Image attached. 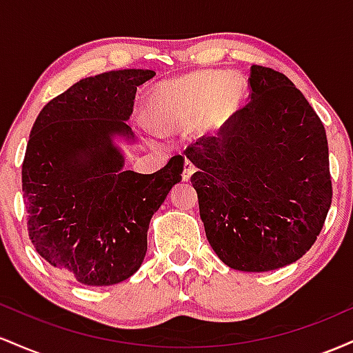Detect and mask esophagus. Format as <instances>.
<instances>
[{
    "mask_svg": "<svg viewBox=\"0 0 353 353\" xmlns=\"http://www.w3.org/2000/svg\"><path fill=\"white\" fill-rule=\"evenodd\" d=\"M194 172H196V165H194V163H190V161H185L184 171H182V179L189 181L190 176H192Z\"/></svg>",
    "mask_w": 353,
    "mask_h": 353,
    "instance_id": "esophagus-1",
    "label": "esophagus"
}]
</instances>
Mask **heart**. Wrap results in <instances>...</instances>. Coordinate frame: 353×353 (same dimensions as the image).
Segmentation results:
<instances>
[{
	"label": "heart",
	"mask_w": 353,
	"mask_h": 353,
	"mask_svg": "<svg viewBox=\"0 0 353 353\" xmlns=\"http://www.w3.org/2000/svg\"><path fill=\"white\" fill-rule=\"evenodd\" d=\"M245 94V83L237 76L204 72L164 86L157 94L156 108L171 125H197L201 132H212L237 116Z\"/></svg>",
	"instance_id": "obj_1"
}]
</instances>
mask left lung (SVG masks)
Listing matches in <instances>:
<instances>
[{
  "label": "left lung",
  "instance_id": "1",
  "mask_svg": "<svg viewBox=\"0 0 353 353\" xmlns=\"http://www.w3.org/2000/svg\"><path fill=\"white\" fill-rule=\"evenodd\" d=\"M250 101L217 137L185 149L199 171L205 236L230 269L265 272L299 261L332 204L325 128L282 72L250 68Z\"/></svg>",
  "mask_w": 353,
  "mask_h": 353
}]
</instances>
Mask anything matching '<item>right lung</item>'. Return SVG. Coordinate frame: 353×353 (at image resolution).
Listing matches in <instances>:
<instances>
[{"instance_id": "obj_1", "label": "right lung", "mask_w": 353, "mask_h": 353, "mask_svg": "<svg viewBox=\"0 0 353 353\" xmlns=\"http://www.w3.org/2000/svg\"><path fill=\"white\" fill-rule=\"evenodd\" d=\"M151 70L91 76L51 99L36 117L23 161L28 234L36 252L86 285H112L139 269L152 214L182 177L184 157L161 171H124L116 134L125 124L137 86Z\"/></svg>"}]
</instances>
